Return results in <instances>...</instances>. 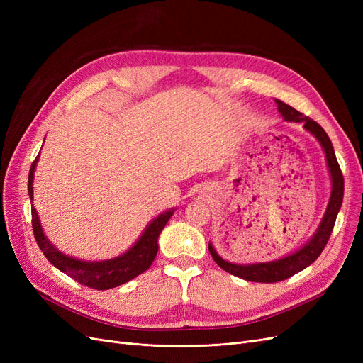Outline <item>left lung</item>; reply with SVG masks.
I'll list each match as a JSON object with an SVG mask.
<instances>
[{"mask_svg": "<svg viewBox=\"0 0 363 363\" xmlns=\"http://www.w3.org/2000/svg\"><path fill=\"white\" fill-rule=\"evenodd\" d=\"M276 103H277L279 112L284 118V121H291V123H303L304 128L307 131H311V133L320 140V144L325 152L328 172H330V177H332V194H330V201H328V206H327V211L323 216V221L320 227H318L315 235L309 239V242H307L304 247H301L298 251L292 252V255L286 257L272 260V262H265V263H252V265H236V263L224 260L218 255L213 245L208 244V251H211L213 260L224 271L244 280L259 281V283H276V281L286 280L292 277L294 274L300 272L304 268L312 265V263L320 257V255L328 242V239H330V235L333 232V227L336 223L337 212L340 206H342V200H344L342 171H340L339 163L336 160L332 140L327 136L324 128L318 123H315V121L311 119L309 116L295 111L294 107L284 104L283 101L276 100Z\"/></svg>", "mask_w": 363, "mask_h": 363, "instance_id": "left-lung-1", "label": "left lung"}]
</instances>
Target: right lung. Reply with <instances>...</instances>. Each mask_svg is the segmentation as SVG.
<instances>
[{"label":"right lung","instance_id":"add662e5","mask_svg":"<svg viewBox=\"0 0 363 363\" xmlns=\"http://www.w3.org/2000/svg\"><path fill=\"white\" fill-rule=\"evenodd\" d=\"M39 156L31 163L30 174H28V195L33 200V179H35V169ZM174 213V208L160 213L157 218L152 219L148 227L144 230V233L138 239V242L131 247L124 255H121L115 259L101 260V262H83L69 256H65L56 247H54L47 236L43 235V230L36 213V208L31 207V225L35 239L51 265L67 274L75 281H79L87 288L106 291L119 286L130 281L131 279L138 277L139 274L147 271L152 260H155L159 244L157 239L162 233L163 227L167 225L169 218Z\"/></svg>","mask_w":363,"mask_h":363}]
</instances>
